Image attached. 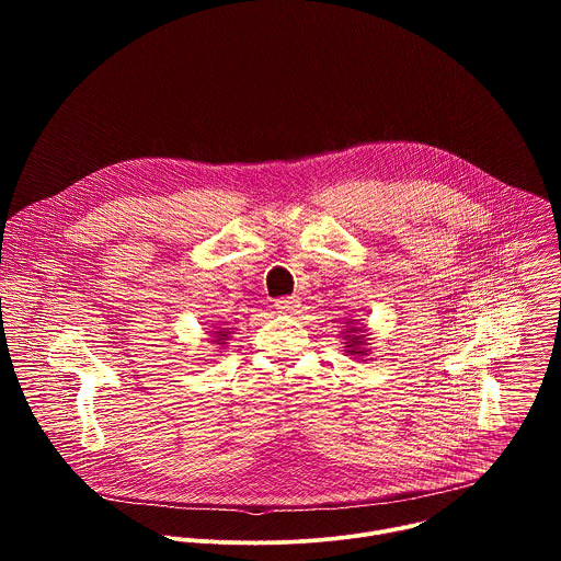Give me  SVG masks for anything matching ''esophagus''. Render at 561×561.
<instances>
[{
	"label": "esophagus",
	"mask_w": 561,
	"mask_h": 561,
	"mask_svg": "<svg viewBox=\"0 0 561 561\" xmlns=\"http://www.w3.org/2000/svg\"><path fill=\"white\" fill-rule=\"evenodd\" d=\"M299 299L297 297H279L277 301H275V308H277V312H284V314H295L297 310H299Z\"/></svg>",
	"instance_id": "esophagus-1"
}]
</instances>
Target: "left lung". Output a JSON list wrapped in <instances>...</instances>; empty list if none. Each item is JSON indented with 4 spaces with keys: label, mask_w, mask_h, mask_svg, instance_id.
<instances>
[{
    "label": "left lung",
    "mask_w": 561,
    "mask_h": 561,
    "mask_svg": "<svg viewBox=\"0 0 561 561\" xmlns=\"http://www.w3.org/2000/svg\"><path fill=\"white\" fill-rule=\"evenodd\" d=\"M346 333H348V331H346ZM351 333H355V329H351ZM348 337H351V335H348ZM351 340H353V344H357V342H359V337H355V335H353ZM351 353H353V351H351Z\"/></svg>",
    "instance_id": "left-lung-1"
}]
</instances>
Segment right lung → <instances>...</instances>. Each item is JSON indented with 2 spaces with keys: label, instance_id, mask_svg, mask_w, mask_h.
<instances>
[{
  "label": "right lung",
  "instance_id": "add662e5",
  "mask_svg": "<svg viewBox=\"0 0 561 561\" xmlns=\"http://www.w3.org/2000/svg\"><path fill=\"white\" fill-rule=\"evenodd\" d=\"M215 335H221V337H224V329H219Z\"/></svg>",
  "mask_w": 561,
  "mask_h": 561
}]
</instances>
